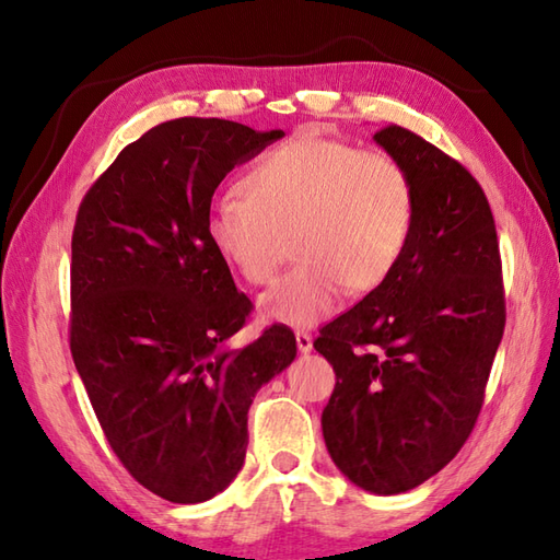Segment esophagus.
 <instances>
[{
  "label": "esophagus",
  "instance_id": "obj_1",
  "mask_svg": "<svg viewBox=\"0 0 560 560\" xmlns=\"http://www.w3.org/2000/svg\"><path fill=\"white\" fill-rule=\"evenodd\" d=\"M295 343H299L301 353H311L313 351V337L307 331H295Z\"/></svg>",
  "mask_w": 560,
  "mask_h": 560
}]
</instances>
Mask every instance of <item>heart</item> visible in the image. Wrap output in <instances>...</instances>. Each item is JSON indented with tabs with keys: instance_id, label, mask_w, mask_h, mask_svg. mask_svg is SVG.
Segmentation results:
<instances>
[{
	"instance_id": "b5f03b06",
	"label": "heart",
	"mask_w": 560,
	"mask_h": 560,
	"mask_svg": "<svg viewBox=\"0 0 560 560\" xmlns=\"http://www.w3.org/2000/svg\"><path fill=\"white\" fill-rule=\"evenodd\" d=\"M207 217V237L249 287L269 283L283 241L299 261L259 299L269 323L313 327L343 293L365 295L392 277L413 225V183L383 151L301 132L261 153Z\"/></svg>"
}]
</instances>
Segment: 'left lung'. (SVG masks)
<instances>
[{"label": "left lung", "mask_w": 560, "mask_h": 560, "mask_svg": "<svg viewBox=\"0 0 560 560\" xmlns=\"http://www.w3.org/2000/svg\"><path fill=\"white\" fill-rule=\"evenodd\" d=\"M413 183L404 257L315 339L337 373L323 435L339 471L377 495L411 491L457 455L483 404L505 327L501 253L481 185L389 125L373 137Z\"/></svg>", "instance_id": "8db88e82"}]
</instances>
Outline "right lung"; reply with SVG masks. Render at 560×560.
<instances>
[{"label":"right lung","instance_id":"right-lung-1","mask_svg":"<svg viewBox=\"0 0 560 560\" xmlns=\"http://www.w3.org/2000/svg\"><path fill=\"white\" fill-rule=\"evenodd\" d=\"M281 137L219 117L163 122L77 213L71 355L115 455L171 503H205L237 477L249 404L295 359L283 325L231 347L253 303L207 237L223 177Z\"/></svg>","mask_w":560,"mask_h":560}]
</instances>
